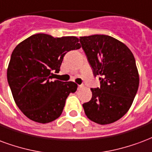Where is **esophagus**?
<instances>
[{"instance_id":"obj_1","label":"esophagus","mask_w":152,"mask_h":152,"mask_svg":"<svg viewBox=\"0 0 152 152\" xmlns=\"http://www.w3.org/2000/svg\"><path fill=\"white\" fill-rule=\"evenodd\" d=\"M83 87V85H78V89H81Z\"/></svg>"}]
</instances>
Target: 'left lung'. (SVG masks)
<instances>
[{
  "label": "left lung",
  "mask_w": 152,
  "mask_h": 152,
  "mask_svg": "<svg viewBox=\"0 0 152 152\" xmlns=\"http://www.w3.org/2000/svg\"><path fill=\"white\" fill-rule=\"evenodd\" d=\"M100 87L91 88L92 97L83 107L90 120L99 125L111 124L125 115L132 105L139 85L134 56L122 42L112 36L93 35L80 37Z\"/></svg>",
  "instance_id": "obj_1"
}]
</instances>
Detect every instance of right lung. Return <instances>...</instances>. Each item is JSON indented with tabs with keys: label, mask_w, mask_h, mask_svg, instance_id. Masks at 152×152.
Segmentation results:
<instances>
[{
	"label": "right lung",
	"mask_w": 152,
	"mask_h": 152,
	"mask_svg": "<svg viewBox=\"0 0 152 152\" xmlns=\"http://www.w3.org/2000/svg\"><path fill=\"white\" fill-rule=\"evenodd\" d=\"M75 36L54 38L35 34L14 48L7 69V79L16 104L31 121L48 123L61 115L74 82L53 80L69 51L81 48Z\"/></svg>",
	"instance_id": "right-lung-1"
}]
</instances>
